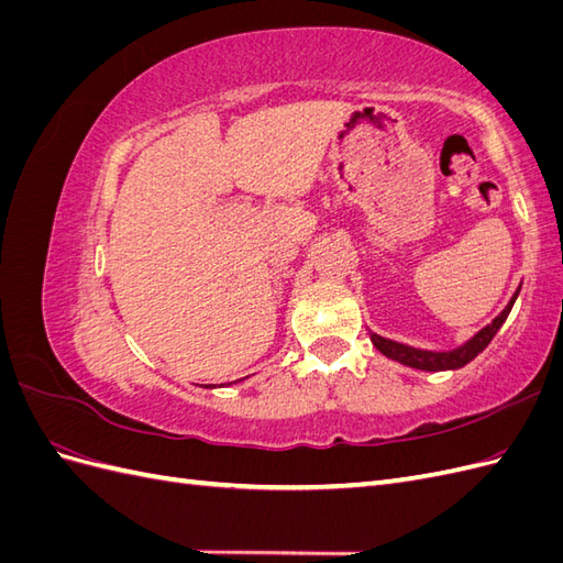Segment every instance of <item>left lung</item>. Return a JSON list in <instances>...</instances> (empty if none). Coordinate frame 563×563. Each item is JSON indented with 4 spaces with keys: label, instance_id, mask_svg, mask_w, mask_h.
I'll list each match as a JSON object with an SVG mask.
<instances>
[{
    "label": "left lung",
    "instance_id": "8db88e82",
    "mask_svg": "<svg viewBox=\"0 0 563 563\" xmlns=\"http://www.w3.org/2000/svg\"><path fill=\"white\" fill-rule=\"evenodd\" d=\"M517 294H519V291H517ZM517 294H515V298H517ZM515 298L507 302V308H505L496 319H493L486 329H482L472 340H467V343H465L463 347L451 350V352L416 350V347H408V345L395 343V340L380 338V335H376V333L371 335V340H373V345H376L385 356H389V360H395V362H401V364H406V366H413V368H420V371L460 368V366H465L467 362H472L474 356L479 354V352L490 343L493 335L498 333V329L503 327V321L507 319L509 310H512Z\"/></svg>",
    "mask_w": 563,
    "mask_h": 563
}]
</instances>
